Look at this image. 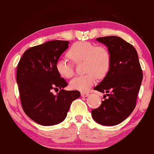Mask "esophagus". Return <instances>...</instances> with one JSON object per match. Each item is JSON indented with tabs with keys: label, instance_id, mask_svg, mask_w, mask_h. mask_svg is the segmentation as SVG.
Returning <instances> with one entry per match:
<instances>
[{
	"label": "esophagus",
	"instance_id": "1",
	"mask_svg": "<svg viewBox=\"0 0 154 154\" xmlns=\"http://www.w3.org/2000/svg\"><path fill=\"white\" fill-rule=\"evenodd\" d=\"M88 94H89V93H88V92H81V97H88Z\"/></svg>",
	"mask_w": 154,
	"mask_h": 154
}]
</instances>
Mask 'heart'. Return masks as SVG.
<instances>
[{
	"label": "heart",
	"instance_id": "obj_1",
	"mask_svg": "<svg viewBox=\"0 0 154 154\" xmlns=\"http://www.w3.org/2000/svg\"><path fill=\"white\" fill-rule=\"evenodd\" d=\"M67 55L74 63L84 62V72L86 74L74 78L70 82L72 89L85 91L93 86L97 77H105L111 66V55L103 45L96 46L91 42H77L71 45ZM55 68L60 76L70 79L74 75L73 64L66 60H57Z\"/></svg>",
	"mask_w": 154,
	"mask_h": 154
}]
</instances>
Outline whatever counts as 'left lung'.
Listing matches in <instances>:
<instances>
[{"label": "left lung", "mask_w": 154, "mask_h": 154, "mask_svg": "<svg viewBox=\"0 0 154 154\" xmlns=\"http://www.w3.org/2000/svg\"><path fill=\"white\" fill-rule=\"evenodd\" d=\"M111 55V66L102 82L94 88L106 93L107 98L91 111L96 122L102 125L120 123L133 112L143 80L138 53L133 45L116 36L97 38ZM106 95L105 98H106Z\"/></svg>", "instance_id": "obj_1"}]
</instances>
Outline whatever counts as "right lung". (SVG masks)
Returning a JSON list of instances; mask_svg holds the SVG:
<instances>
[{
	"label": "right lung",
	"instance_id": "1",
	"mask_svg": "<svg viewBox=\"0 0 154 154\" xmlns=\"http://www.w3.org/2000/svg\"><path fill=\"white\" fill-rule=\"evenodd\" d=\"M68 41L52 40L24 52L16 70L21 106L26 115L42 125H54L65 120L79 91L63 89L68 84L55 68L57 60L68 48ZM60 88L56 95L52 90Z\"/></svg>",
	"mask_w": 154,
	"mask_h": 154
}]
</instances>
